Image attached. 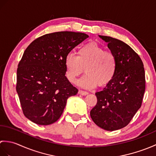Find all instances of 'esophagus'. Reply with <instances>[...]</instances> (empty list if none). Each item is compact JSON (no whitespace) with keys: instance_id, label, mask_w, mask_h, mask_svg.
<instances>
[{"instance_id":"obj_1","label":"esophagus","mask_w":156,"mask_h":156,"mask_svg":"<svg viewBox=\"0 0 156 156\" xmlns=\"http://www.w3.org/2000/svg\"><path fill=\"white\" fill-rule=\"evenodd\" d=\"M78 94H80V95H82V96H86V95H87L88 93L87 92H86V91H83V90H79L78 91Z\"/></svg>"}]
</instances>
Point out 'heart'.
Returning a JSON list of instances; mask_svg holds the SVG:
<instances>
[{
	"mask_svg": "<svg viewBox=\"0 0 156 156\" xmlns=\"http://www.w3.org/2000/svg\"><path fill=\"white\" fill-rule=\"evenodd\" d=\"M77 56L69 54L66 56V76L75 83L83 69L86 75L78 81L79 87L87 89L105 87L114 78L117 71V58L113 53L105 51L96 42H89L79 48Z\"/></svg>",
	"mask_w": 156,
	"mask_h": 156,
	"instance_id": "obj_1",
	"label": "heart"
}]
</instances>
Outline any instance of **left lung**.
<instances>
[{"instance_id": "8db88e82", "label": "left lung", "mask_w": 156, "mask_h": 156, "mask_svg": "<svg viewBox=\"0 0 156 156\" xmlns=\"http://www.w3.org/2000/svg\"><path fill=\"white\" fill-rule=\"evenodd\" d=\"M117 58V71L103 90L96 92L97 103L90 111L94 123L107 131L127 126L141 106L145 89L144 64L130 46L119 39L98 35Z\"/></svg>"}]
</instances>
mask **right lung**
I'll return each instance as SVG.
<instances>
[{
  "mask_svg": "<svg viewBox=\"0 0 156 156\" xmlns=\"http://www.w3.org/2000/svg\"><path fill=\"white\" fill-rule=\"evenodd\" d=\"M88 37L83 33L60 31L36 39L25 49L16 72V92L23 114L40 125L61 117L68 98L78 93L66 76L64 60Z\"/></svg>",
  "mask_w": 156,
  "mask_h": 156,
  "instance_id": "right-lung-1",
  "label": "right lung"
}]
</instances>
